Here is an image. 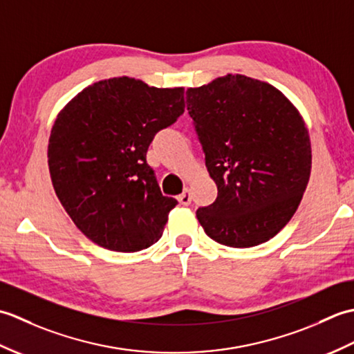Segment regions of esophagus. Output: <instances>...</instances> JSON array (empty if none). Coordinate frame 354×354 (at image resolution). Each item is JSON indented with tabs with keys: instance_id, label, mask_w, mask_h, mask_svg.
Returning <instances> with one entry per match:
<instances>
[{
	"instance_id": "34e87169",
	"label": "esophagus",
	"mask_w": 354,
	"mask_h": 354,
	"mask_svg": "<svg viewBox=\"0 0 354 354\" xmlns=\"http://www.w3.org/2000/svg\"><path fill=\"white\" fill-rule=\"evenodd\" d=\"M178 201H179V204H183V205H190L192 204V193H190V190L189 189H184L183 194H179V196H178Z\"/></svg>"
}]
</instances>
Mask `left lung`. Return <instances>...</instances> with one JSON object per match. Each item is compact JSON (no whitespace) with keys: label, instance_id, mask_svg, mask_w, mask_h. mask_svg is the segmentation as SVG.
<instances>
[{"label":"left lung","instance_id":"left-lung-1","mask_svg":"<svg viewBox=\"0 0 354 354\" xmlns=\"http://www.w3.org/2000/svg\"><path fill=\"white\" fill-rule=\"evenodd\" d=\"M187 111L217 198L196 217L214 242H268L295 214L312 169L309 131L281 91L242 74L189 88Z\"/></svg>","mask_w":354,"mask_h":354}]
</instances>
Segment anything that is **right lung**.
I'll return each instance as SVG.
<instances>
[{
	"label": "right lung",
	"mask_w": 354,
	"mask_h": 354,
	"mask_svg": "<svg viewBox=\"0 0 354 354\" xmlns=\"http://www.w3.org/2000/svg\"><path fill=\"white\" fill-rule=\"evenodd\" d=\"M184 109V88L123 76L89 85L59 112L48 141L51 183L94 243L135 252L160 240L178 201L162 196L146 153Z\"/></svg>",
	"instance_id": "right-lung-1"
}]
</instances>
